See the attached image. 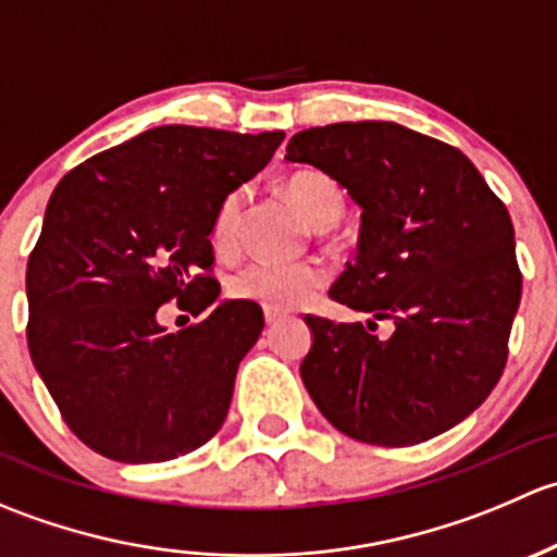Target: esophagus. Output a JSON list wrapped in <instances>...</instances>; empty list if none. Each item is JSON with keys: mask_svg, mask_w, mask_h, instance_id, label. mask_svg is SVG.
<instances>
[{"mask_svg": "<svg viewBox=\"0 0 557 557\" xmlns=\"http://www.w3.org/2000/svg\"><path fill=\"white\" fill-rule=\"evenodd\" d=\"M280 318H283V314H280V312H274V310H263V320H267V325H274V323H277Z\"/></svg>", "mask_w": 557, "mask_h": 557, "instance_id": "esophagus-1", "label": "esophagus"}]
</instances>
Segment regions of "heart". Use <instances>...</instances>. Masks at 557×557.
Returning <instances> with one entry per match:
<instances>
[{"mask_svg": "<svg viewBox=\"0 0 557 557\" xmlns=\"http://www.w3.org/2000/svg\"><path fill=\"white\" fill-rule=\"evenodd\" d=\"M285 194L294 201L296 210L305 215L314 228H329L345 212V194L339 183L323 172L305 170L285 180ZM239 215H243V194L234 190L221 201L212 223V239L223 252H232L239 237ZM325 285V269L320 263H280L258 258L239 269L228 283L237 299L256 301L263 310H294L307 305Z\"/></svg>", "mask_w": 557, "mask_h": 557, "instance_id": "1", "label": "heart"}]
</instances>
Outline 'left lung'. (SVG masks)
Masks as SVG:
<instances>
[{"instance_id": "left-lung-1", "label": "left lung", "mask_w": 557, "mask_h": 557, "mask_svg": "<svg viewBox=\"0 0 557 557\" xmlns=\"http://www.w3.org/2000/svg\"><path fill=\"white\" fill-rule=\"evenodd\" d=\"M285 159L325 172L361 207L356 263L329 296L369 320L307 314V393L334 429L369 445L445 434L507 363L522 290L507 207L458 148L393 121L305 128ZM377 319L394 323L385 341Z\"/></svg>"}]
</instances>
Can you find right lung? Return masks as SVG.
<instances>
[{"mask_svg":"<svg viewBox=\"0 0 557 557\" xmlns=\"http://www.w3.org/2000/svg\"><path fill=\"white\" fill-rule=\"evenodd\" d=\"M285 132L156 126L64 174L26 267L32 363L91 450L159 463L223 425L234 377L263 329L256 301L207 277L221 201L269 164ZM177 298L199 326L170 335Z\"/></svg>","mask_w":557,"mask_h":557,"instance_id":"right-lung-1","label":"right lung"}]
</instances>
